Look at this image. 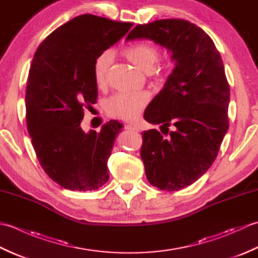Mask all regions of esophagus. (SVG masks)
Returning a JSON list of instances; mask_svg holds the SVG:
<instances>
[{"label": "esophagus", "instance_id": "obj_1", "mask_svg": "<svg viewBox=\"0 0 258 258\" xmlns=\"http://www.w3.org/2000/svg\"><path fill=\"white\" fill-rule=\"evenodd\" d=\"M125 128H126V130H131V131H136V132H139V131H140V128L138 127V126L132 125V124L125 125Z\"/></svg>", "mask_w": 258, "mask_h": 258}]
</instances>
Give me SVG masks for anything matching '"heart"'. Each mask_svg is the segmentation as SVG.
<instances>
[{
  "label": "heart",
  "mask_w": 258,
  "mask_h": 258,
  "mask_svg": "<svg viewBox=\"0 0 258 258\" xmlns=\"http://www.w3.org/2000/svg\"><path fill=\"white\" fill-rule=\"evenodd\" d=\"M124 53L136 67L144 71H151L160 57L158 48L147 41L132 43L125 47ZM112 59L113 53L111 51H104L95 58L93 74L97 85L105 84ZM149 101L150 93L147 92H119L109 98L106 106L113 116L125 120H134L140 116Z\"/></svg>",
  "instance_id": "b5f03b06"
}]
</instances>
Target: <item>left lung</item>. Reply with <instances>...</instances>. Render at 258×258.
I'll return each mask as SVG.
<instances>
[{"label":"left lung","mask_w":258,"mask_h":258,"mask_svg":"<svg viewBox=\"0 0 258 258\" xmlns=\"http://www.w3.org/2000/svg\"><path fill=\"white\" fill-rule=\"evenodd\" d=\"M150 38L172 52L175 69L164 89L146 107L144 118L166 130L142 133L141 157L149 182L178 190L211 167L228 130L229 85L212 38L180 19L139 24L126 40ZM169 125H175L169 132Z\"/></svg>","instance_id":"obj_1"}]
</instances>
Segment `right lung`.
Returning a JSON list of instances; mask_svg holds the SVG:
<instances>
[{"instance_id":"add662e5","label":"right lung","mask_w":258,"mask_h":258,"mask_svg":"<svg viewBox=\"0 0 258 258\" xmlns=\"http://www.w3.org/2000/svg\"><path fill=\"white\" fill-rule=\"evenodd\" d=\"M93 14L76 16L43 41L32 59L25 93L26 126L44 172L71 190H94L108 180L107 161L123 127L115 119L84 133V108L97 100L95 58L130 31Z\"/></svg>"}]
</instances>
